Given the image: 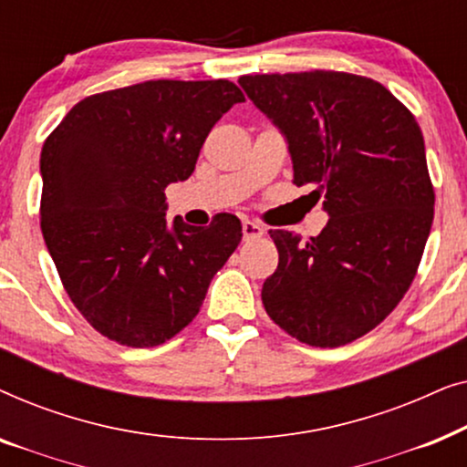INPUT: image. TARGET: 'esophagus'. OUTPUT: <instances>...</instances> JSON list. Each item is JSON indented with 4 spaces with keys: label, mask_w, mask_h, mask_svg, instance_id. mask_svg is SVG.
Listing matches in <instances>:
<instances>
[{
    "label": "esophagus",
    "mask_w": 467,
    "mask_h": 467,
    "mask_svg": "<svg viewBox=\"0 0 467 467\" xmlns=\"http://www.w3.org/2000/svg\"><path fill=\"white\" fill-rule=\"evenodd\" d=\"M242 234H244L246 242L248 240H257V238H261V235H264V227H261L259 223H254V221H244V223H242Z\"/></svg>",
    "instance_id": "34e87169"
}]
</instances>
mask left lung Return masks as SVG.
I'll return each instance as SVG.
<instances>
[{
    "label": "left lung",
    "mask_w": 467,
    "mask_h": 467,
    "mask_svg": "<svg viewBox=\"0 0 467 467\" xmlns=\"http://www.w3.org/2000/svg\"><path fill=\"white\" fill-rule=\"evenodd\" d=\"M286 136L293 182L312 184L329 221L302 242L270 229L278 267L261 299L274 323L336 348L391 315L417 276L433 221V184L414 114L366 76L334 69L240 76Z\"/></svg>",
    "instance_id": "8db88e82"
}]
</instances>
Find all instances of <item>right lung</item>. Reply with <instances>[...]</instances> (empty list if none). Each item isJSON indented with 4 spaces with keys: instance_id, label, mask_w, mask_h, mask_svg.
<instances>
[{
    "instance_id": "1",
    "label": "right lung",
    "mask_w": 467,
    "mask_h": 467,
    "mask_svg": "<svg viewBox=\"0 0 467 467\" xmlns=\"http://www.w3.org/2000/svg\"><path fill=\"white\" fill-rule=\"evenodd\" d=\"M244 95L229 80H149L88 95L42 146L40 227L63 289L108 340L150 348L200 312L242 240L238 216L165 221L210 130Z\"/></svg>"
}]
</instances>
